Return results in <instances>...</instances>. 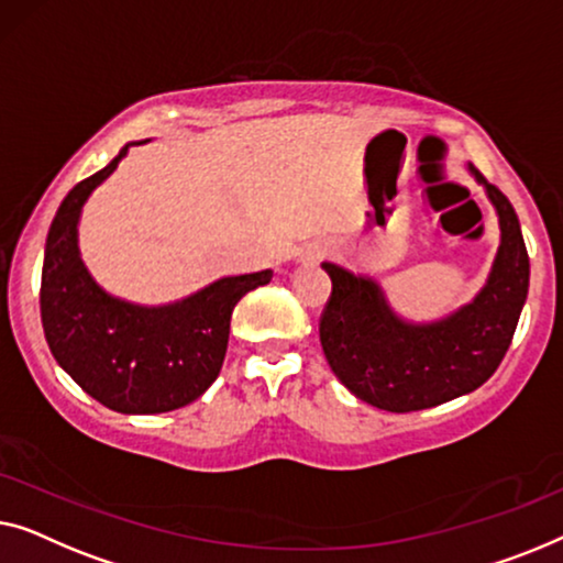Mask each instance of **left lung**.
<instances>
[{
    "label": "left lung",
    "mask_w": 563,
    "mask_h": 563,
    "mask_svg": "<svg viewBox=\"0 0 563 563\" xmlns=\"http://www.w3.org/2000/svg\"><path fill=\"white\" fill-rule=\"evenodd\" d=\"M485 184L500 217V250L479 296L437 323L400 321L375 280L323 263L331 296L319 336L344 387L379 410L410 413L441 406L485 385L508 352L528 296L530 263L516 209L500 188Z\"/></svg>",
    "instance_id": "left-lung-1"
}]
</instances>
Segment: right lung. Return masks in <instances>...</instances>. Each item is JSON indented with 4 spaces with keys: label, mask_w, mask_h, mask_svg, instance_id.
Listing matches in <instances>:
<instances>
[{
    "label": "right lung",
    "mask_w": 563,
    "mask_h": 563,
    "mask_svg": "<svg viewBox=\"0 0 563 563\" xmlns=\"http://www.w3.org/2000/svg\"><path fill=\"white\" fill-rule=\"evenodd\" d=\"M124 153L126 147L70 188L55 211L43 260V331L55 362L101 406L117 413H168L201 398L219 377L236 300L271 283L273 271L221 278L161 308L107 296L78 257L76 227L89 194L112 176Z\"/></svg>",
    "instance_id": "obj_1"
}]
</instances>
